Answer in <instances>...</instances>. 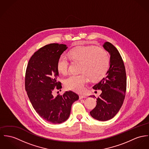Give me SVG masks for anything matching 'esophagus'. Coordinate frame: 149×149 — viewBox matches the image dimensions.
Here are the masks:
<instances>
[{"label": "esophagus", "instance_id": "esophagus-1", "mask_svg": "<svg viewBox=\"0 0 149 149\" xmlns=\"http://www.w3.org/2000/svg\"><path fill=\"white\" fill-rule=\"evenodd\" d=\"M87 96H85V95H79V99H84V98H87Z\"/></svg>", "mask_w": 149, "mask_h": 149}]
</instances>
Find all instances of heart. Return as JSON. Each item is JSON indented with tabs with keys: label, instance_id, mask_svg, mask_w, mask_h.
I'll list each match as a JSON object with an SVG mask.
<instances>
[{
	"label": "heart",
	"instance_id": "heart-1",
	"mask_svg": "<svg viewBox=\"0 0 149 149\" xmlns=\"http://www.w3.org/2000/svg\"><path fill=\"white\" fill-rule=\"evenodd\" d=\"M70 58L73 61H80V75H72L65 81L66 88L77 92L85 90V84L88 77L93 81L102 79L106 74L109 65V57L103 49L93 46H80L70 51ZM68 58L62 55L57 62L58 71L63 75L68 72Z\"/></svg>",
	"mask_w": 149,
	"mask_h": 149
}]
</instances>
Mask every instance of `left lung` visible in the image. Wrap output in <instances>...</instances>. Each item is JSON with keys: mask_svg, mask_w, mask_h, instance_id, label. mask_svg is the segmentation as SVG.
<instances>
[{"mask_svg": "<svg viewBox=\"0 0 149 149\" xmlns=\"http://www.w3.org/2000/svg\"><path fill=\"white\" fill-rule=\"evenodd\" d=\"M103 46L110 55L109 67L106 77L93 87L102 92L90 115L97 120L104 121L114 117L123 105L126 92V76L124 62L117 49L109 42L104 43ZM92 96L96 98L94 95Z\"/></svg>", "mask_w": 149, "mask_h": 149, "instance_id": "8db88e82", "label": "left lung"}]
</instances>
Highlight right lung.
<instances>
[{
  "instance_id": "obj_1",
  "label": "right lung",
  "mask_w": 149,
  "mask_h": 149,
  "mask_svg": "<svg viewBox=\"0 0 149 149\" xmlns=\"http://www.w3.org/2000/svg\"><path fill=\"white\" fill-rule=\"evenodd\" d=\"M68 49L66 45L50 44L40 48L30 58L25 74V87L36 112L48 123L56 124L66 121L70 115L72 103L79 99L74 92L66 91L54 97L58 81V59Z\"/></svg>"
}]
</instances>
